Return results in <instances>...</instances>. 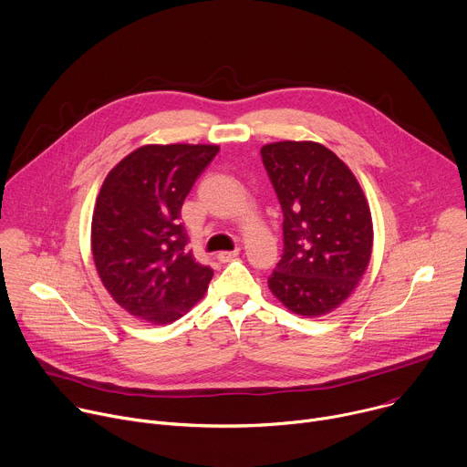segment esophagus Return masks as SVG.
Wrapping results in <instances>:
<instances>
[{
    "mask_svg": "<svg viewBox=\"0 0 467 467\" xmlns=\"http://www.w3.org/2000/svg\"><path fill=\"white\" fill-rule=\"evenodd\" d=\"M238 253H240V249H234V251H220V253L216 254V258H218L220 262H229V260H233L234 256H238Z\"/></svg>",
    "mask_w": 467,
    "mask_h": 467,
    "instance_id": "esophagus-1",
    "label": "esophagus"
}]
</instances>
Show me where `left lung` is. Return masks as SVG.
Wrapping results in <instances>:
<instances>
[{
    "label": "left lung",
    "mask_w": 467,
    "mask_h": 467,
    "mask_svg": "<svg viewBox=\"0 0 467 467\" xmlns=\"http://www.w3.org/2000/svg\"><path fill=\"white\" fill-rule=\"evenodd\" d=\"M260 155L285 218L283 256L268 286L288 310L325 316L353 294L369 264L373 223L364 192L317 142H275Z\"/></svg>",
    "instance_id": "8db88e82"
}]
</instances>
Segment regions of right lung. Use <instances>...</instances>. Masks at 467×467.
Wrapping results in <instances>:
<instances>
[{"label": "right lung", "instance_id": "add662e5", "mask_svg": "<svg viewBox=\"0 0 467 467\" xmlns=\"http://www.w3.org/2000/svg\"><path fill=\"white\" fill-rule=\"evenodd\" d=\"M218 146H142L103 181L92 216V254L103 286L130 316L168 325L207 292L213 268L186 251L184 197Z\"/></svg>", "mask_w": 467, "mask_h": 467}]
</instances>
